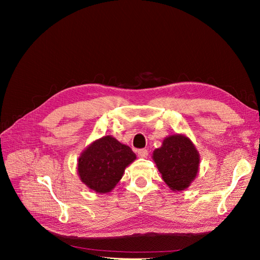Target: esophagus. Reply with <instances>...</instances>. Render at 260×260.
<instances>
[{"instance_id": "obj_1", "label": "esophagus", "mask_w": 260, "mask_h": 260, "mask_svg": "<svg viewBox=\"0 0 260 260\" xmlns=\"http://www.w3.org/2000/svg\"><path fill=\"white\" fill-rule=\"evenodd\" d=\"M137 155H139L142 158H144V157H147L148 152H147V150H145V148H142V150L137 151Z\"/></svg>"}]
</instances>
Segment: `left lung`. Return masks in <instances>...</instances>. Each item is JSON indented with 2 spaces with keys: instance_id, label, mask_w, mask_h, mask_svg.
Wrapping results in <instances>:
<instances>
[{
  "instance_id": "1",
  "label": "left lung",
  "mask_w": 260,
  "mask_h": 260,
  "mask_svg": "<svg viewBox=\"0 0 260 260\" xmlns=\"http://www.w3.org/2000/svg\"><path fill=\"white\" fill-rule=\"evenodd\" d=\"M153 159L171 190L183 191L196 179L200 155L189 137L174 134L165 137L162 146L153 152Z\"/></svg>"
}]
</instances>
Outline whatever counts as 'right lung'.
<instances>
[{
  "instance_id": "right-lung-1",
  "label": "right lung",
  "mask_w": 260,
  "mask_h": 260,
  "mask_svg": "<svg viewBox=\"0 0 260 260\" xmlns=\"http://www.w3.org/2000/svg\"><path fill=\"white\" fill-rule=\"evenodd\" d=\"M136 159L129 146L107 135L96 140L80 154L78 175L84 184L97 193L112 191L125 169Z\"/></svg>"
}]
</instances>
